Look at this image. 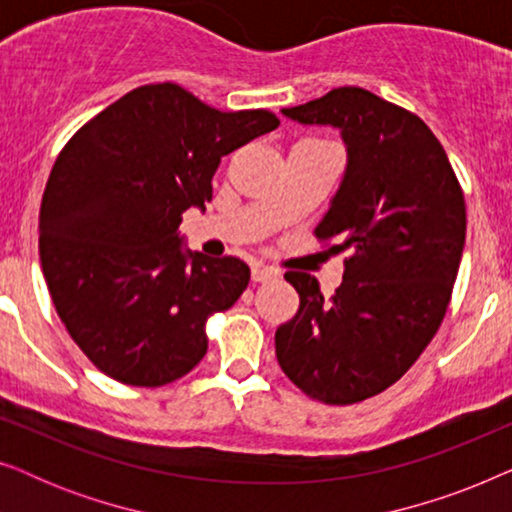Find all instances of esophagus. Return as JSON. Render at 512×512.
Masks as SVG:
<instances>
[{
	"mask_svg": "<svg viewBox=\"0 0 512 512\" xmlns=\"http://www.w3.org/2000/svg\"><path fill=\"white\" fill-rule=\"evenodd\" d=\"M279 272L275 268H268V265H254L251 268V279L254 282H270V279H277Z\"/></svg>",
	"mask_w": 512,
	"mask_h": 512,
	"instance_id": "1",
	"label": "esophagus"
}]
</instances>
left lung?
<instances>
[{"instance_id":"1","label":"left lung","mask_w":512,"mask_h":512,"mask_svg":"<svg viewBox=\"0 0 512 512\" xmlns=\"http://www.w3.org/2000/svg\"><path fill=\"white\" fill-rule=\"evenodd\" d=\"M282 114L340 130L345 177L314 233L352 256L331 300L312 275L286 272L300 307L277 328V361L310 398L359 403L401 380L436 335L464 251V193L429 125L370 90L333 88Z\"/></svg>"}]
</instances>
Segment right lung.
Listing matches in <instances>:
<instances>
[{"mask_svg":"<svg viewBox=\"0 0 512 512\" xmlns=\"http://www.w3.org/2000/svg\"><path fill=\"white\" fill-rule=\"evenodd\" d=\"M277 125L265 109L219 111L177 83H151L60 151L39 212L41 270L104 375L163 387L207 354V319L242 296L249 265L181 247V214L212 200L223 156Z\"/></svg>","mask_w":512,"mask_h":512,"instance_id":"obj_1","label":"right lung"}]
</instances>
